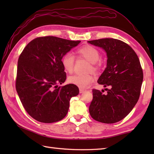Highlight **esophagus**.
<instances>
[{"label":"esophagus","mask_w":154,"mask_h":154,"mask_svg":"<svg viewBox=\"0 0 154 154\" xmlns=\"http://www.w3.org/2000/svg\"><path fill=\"white\" fill-rule=\"evenodd\" d=\"M84 91H85L84 89H79V93H84Z\"/></svg>","instance_id":"esophagus-1"}]
</instances>
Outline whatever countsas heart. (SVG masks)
Here are the masks:
<instances>
[{"mask_svg":"<svg viewBox=\"0 0 154 154\" xmlns=\"http://www.w3.org/2000/svg\"><path fill=\"white\" fill-rule=\"evenodd\" d=\"M78 57L84 58L87 61H90V65L87 69V72L93 71L97 72L100 69L101 63L99 59L100 58V54L99 51L93 46L89 45H84L78 49L76 51ZM75 59L71 53H67L61 57V62L64 70L69 73H71L74 69ZM94 77L91 73L84 75H75L68 78V82L74 85L81 89H85L93 82Z\"/></svg>","mask_w":154,"mask_h":154,"instance_id":"b5f03b06","label":"heart"}]
</instances>
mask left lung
Segmentation results:
<instances>
[{
	"mask_svg": "<svg viewBox=\"0 0 154 154\" xmlns=\"http://www.w3.org/2000/svg\"><path fill=\"white\" fill-rule=\"evenodd\" d=\"M88 42L106 52V67L97 82L110 87L105 89L106 94L93 89L89 113L98 122H117L131 112L139 99L143 77L139 58L129 45L117 39L102 38Z\"/></svg>",
	"mask_w": 154,
	"mask_h": 154,
	"instance_id": "left-lung-1",
	"label": "left lung"
}]
</instances>
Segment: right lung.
Masks as SVG:
<instances>
[{
    "label": "right lung",
    "mask_w": 154,
    "mask_h": 154,
    "mask_svg": "<svg viewBox=\"0 0 154 154\" xmlns=\"http://www.w3.org/2000/svg\"><path fill=\"white\" fill-rule=\"evenodd\" d=\"M81 41L55 36L38 37L23 50L18 61L16 89L26 111L40 122L53 123L66 116L71 97L79 93L66 80L63 55Z\"/></svg>",
    "instance_id": "right-lung-1"
}]
</instances>
